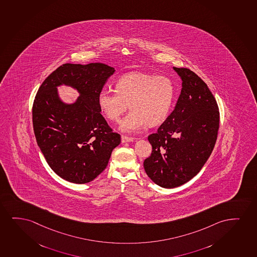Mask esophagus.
<instances>
[{
	"label": "esophagus",
	"mask_w": 257,
	"mask_h": 257,
	"mask_svg": "<svg viewBox=\"0 0 257 257\" xmlns=\"http://www.w3.org/2000/svg\"><path fill=\"white\" fill-rule=\"evenodd\" d=\"M135 140H136V139H134V138L127 137V136H123V135H122V137H121V141H122V143L133 142V141H134Z\"/></svg>",
	"instance_id": "obj_1"
}]
</instances>
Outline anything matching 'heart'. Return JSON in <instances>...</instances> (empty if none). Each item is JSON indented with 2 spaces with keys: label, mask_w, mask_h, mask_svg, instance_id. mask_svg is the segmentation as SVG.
<instances>
[{
  "label": "heart",
  "mask_w": 257,
  "mask_h": 257,
  "mask_svg": "<svg viewBox=\"0 0 257 257\" xmlns=\"http://www.w3.org/2000/svg\"><path fill=\"white\" fill-rule=\"evenodd\" d=\"M175 85L169 77L134 72L115 83V91L102 90L97 103L101 111L111 121H119L130 104L131 111L120 123L124 133H136L148 124L164 122L174 103Z\"/></svg>",
  "instance_id": "b5f03b06"
}]
</instances>
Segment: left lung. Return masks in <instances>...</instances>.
Here are the masks:
<instances>
[{
    "instance_id": "1",
    "label": "left lung",
    "mask_w": 257,
    "mask_h": 257,
    "mask_svg": "<svg viewBox=\"0 0 257 257\" xmlns=\"http://www.w3.org/2000/svg\"><path fill=\"white\" fill-rule=\"evenodd\" d=\"M174 70L182 89L173 112L148 136L153 151L144 161L148 177L160 187L187 183L207 162L216 142L220 112L207 83L187 68Z\"/></svg>"
}]
</instances>
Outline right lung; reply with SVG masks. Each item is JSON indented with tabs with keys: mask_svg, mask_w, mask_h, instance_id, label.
Returning a JSON list of instances; mask_svg holds the SVG:
<instances>
[{
	"mask_svg": "<svg viewBox=\"0 0 257 257\" xmlns=\"http://www.w3.org/2000/svg\"><path fill=\"white\" fill-rule=\"evenodd\" d=\"M115 72L100 63L64 64L38 89L32 119L37 145L50 168L62 179L84 184L97 178L121 141L100 113L98 94ZM64 84L81 96L73 104L60 100L57 87Z\"/></svg>",
	"mask_w": 257,
	"mask_h": 257,
	"instance_id": "1",
	"label": "right lung"
}]
</instances>
